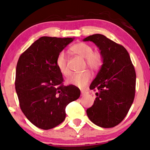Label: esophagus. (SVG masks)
Here are the masks:
<instances>
[{
	"label": "esophagus",
	"instance_id": "34e87169",
	"mask_svg": "<svg viewBox=\"0 0 150 150\" xmlns=\"http://www.w3.org/2000/svg\"><path fill=\"white\" fill-rule=\"evenodd\" d=\"M88 91H81V96H85L86 94H87Z\"/></svg>",
	"mask_w": 150,
	"mask_h": 150
}]
</instances>
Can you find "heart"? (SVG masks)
I'll use <instances>...</instances> for the list:
<instances>
[{"label":"heart","instance_id":"obj_1","mask_svg":"<svg viewBox=\"0 0 150 150\" xmlns=\"http://www.w3.org/2000/svg\"><path fill=\"white\" fill-rule=\"evenodd\" d=\"M71 51L85 59L84 66H87L93 72L98 71L103 64V56L102 53L97 51H93L91 45L83 42H80L73 45L70 48ZM56 65L59 72L64 76H68L70 73L67 65L66 54L64 51H60L56 59ZM91 75L88 70L78 72L71 75L67 80L68 84L73 85L79 88H84L90 81Z\"/></svg>","mask_w":150,"mask_h":150}]
</instances>
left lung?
I'll use <instances>...</instances> for the list:
<instances>
[{"label": "left lung", "mask_w": 150, "mask_h": 150, "mask_svg": "<svg viewBox=\"0 0 150 150\" xmlns=\"http://www.w3.org/2000/svg\"><path fill=\"white\" fill-rule=\"evenodd\" d=\"M100 49L103 64L90 86L96 91L93 104L86 113L91 121L102 128H113L128 114L136 92V71L127 50L101 34L84 39Z\"/></svg>", "instance_id": "8db88e82"}]
</instances>
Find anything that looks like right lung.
<instances>
[{
  "label": "right lung",
  "instance_id": "1",
  "mask_svg": "<svg viewBox=\"0 0 150 150\" xmlns=\"http://www.w3.org/2000/svg\"><path fill=\"white\" fill-rule=\"evenodd\" d=\"M73 40L72 38L41 37L19 57L16 64L15 88L19 106L33 125L43 130L61 124L67 105L80 97L73 85L64 86L56 59Z\"/></svg>",
  "mask_w": 150,
  "mask_h": 150
}]
</instances>
